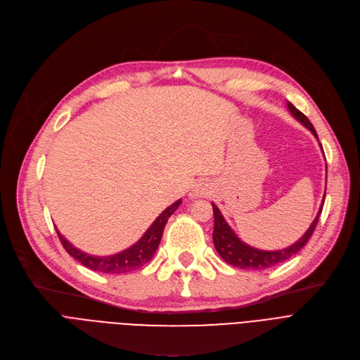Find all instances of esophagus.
<instances>
[{"instance_id":"34e87169","label":"esophagus","mask_w":360,"mask_h":360,"mask_svg":"<svg viewBox=\"0 0 360 360\" xmlns=\"http://www.w3.org/2000/svg\"><path fill=\"white\" fill-rule=\"evenodd\" d=\"M195 188H196L198 193H202V195H203V193L207 192V184H205V183H198Z\"/></svg>"}]
</instances>
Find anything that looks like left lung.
Wrapping results in <instances>:
<instances>
[{"label": "left lung", "instance_id": "8db88e82", "mask_svg": "<svg viewBox=\"0 0 360 360\" xmlns=\"http://www.w3.org/2000/svg\"><path fill=\"white\" fill-rule=\"evenodd\" d=\"M288 109L292 113V116L297 119L298 122H301L305 128H308L312 135L319 139V135H316L312 123L308 120V117L300 112L292 103L288 101ZM321 146V143H320ZM323 150V146H321ZM324 153V151H323ZM326 198V195H324ZM323 205H324V199L323 203L320 206L319 214H316L315 219L312 221L311 226L307 229L305 234L289 247L282 248V250H274V251H266V250H259L255 247H250L248 244L243 243L234 231L231 229V226L226 224V221L224 219L221 210L218 209V206L215 203H212L214 207V218H215V224H214V244L215 248L218 251V255L229 264L240 267V269H255V270H262V269H269L271 266H276L279 263L286 262L288 259H290L292 256L297 255V252L308 243V240L311 238L312 232L316 226V222H319V218L321 215L323 210Z\"/></svg>", "mask_w": 360, "mask_h": 360}]
</instances>
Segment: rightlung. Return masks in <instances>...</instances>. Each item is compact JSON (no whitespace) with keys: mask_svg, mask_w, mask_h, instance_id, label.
Wrapping results in <instances>:
<instances>
[{"mask_svg":"<svg viewBox=\"0 0 360 360\" xmlns=\"http://www.w3.org/2000/svg\"><path fill=\"white\" fill-rule=\"evenodd\" d=\"M180 205H181V199H179L177 202L168 206L164 212L154 221V224L146 229L142 238L138 243H135L132 247L117 252V255L108 256V257H97V256L86 255V252L79 251L70 241L63 238V236H60V232L58 229H56V232H58V237H59L63 248L67 250L68 255L72 256L75 260H78L86 267L96 270V271H101V273H113V274L115 273H128L132 270H138L139 267H142L143 264H146L153 259V256L155 255V251L160 245L162 231H164V226H165L168 218H170L176 212Z\"/></svg>","mask_w":360,"mask_h":360,"instance_id":"add662e5","label":"right lung"}]
</instances>
